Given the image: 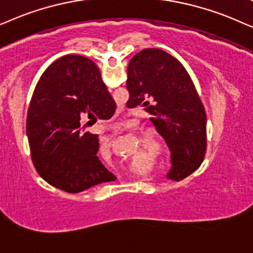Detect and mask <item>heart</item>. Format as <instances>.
<instances>
[{"label":"heart","instance_id":"b5f03b06","mask_svg":"<svg viewBox=\"0 0 253 253\" xmlns=\"http://www.w3.org/2000/svg\"><path fill=\"white\" fill-rule=\"evenodd\" d=\"M144 141H146L147 144H149V146H151V147H158V146H160V141H158L157 137L154 136V135H148L146 139H144Z\"/></svg>","mask_w":253,"mask_h":253}]
</instances>
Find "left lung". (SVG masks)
Masks as SVG:
<instances>
[{
	"label": "left lung",
	"instance_id": "8db88e82",
	"mask_svg": "<svg viewBox=\"0 0 253 253\" xmlns=\"http://www.w3.org/2000/svg\"><path fill=\"white\" fill-rule=\"evenodd\" d=\"M126 106L144 107L171 151L167 177L183 180L203 163L207 147L206 112L184 66L169 53L146 48L127 67Z\"/></svg>",
	"mask_w": 253,
	"mask_h": 253
}]
</instances>
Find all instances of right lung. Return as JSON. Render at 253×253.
Returning a JSON list of instances; mask_svg holds the SVG:
<instances>
[{
	"label": "right lung",
	"instance_id": "right-lung-1",
	"mask_svg": "<svg viewBox=\"0 0 253 253\" xmlns=\"http://www.w3.org/2000/svg\"><path fill=\"white\" fill-rule=\"evenodd\" d=\"M116 107L95 62L81 55L54 61L37 83L26 120L39 176L68 193L116 180L97 156L98 135L83 132L81 125L110 119Z\"/></svg>",
	"mask_w": 253,
	"mask_h": 253
}]
</instances>
